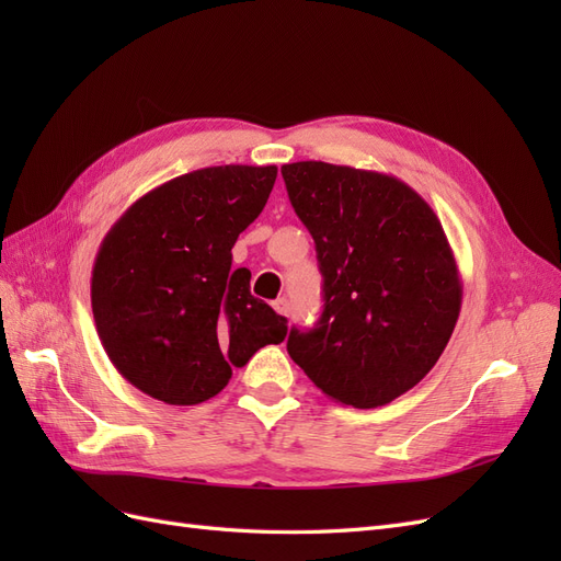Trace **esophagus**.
Listing matches in <instances>:
<instances>
[{"label": "esophagus", "mask_w": 561, "mask_h": 561, "mask_svg": "<svg viewBox=\"0 0 561 561\" xmlns=\"http://www.w3.org/2000/svg\"><path fill=\"white\" fill-rule=\"evenodd\" d=\"M274 309H276V313H280V316H290V301H287L285 297H280V299H276L274 301Z\"/></svg>", "instance_id": "34e87169"}]
</instances>
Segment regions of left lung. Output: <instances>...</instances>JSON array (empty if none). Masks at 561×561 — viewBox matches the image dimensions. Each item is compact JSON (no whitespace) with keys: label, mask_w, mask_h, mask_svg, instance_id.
<instances>
[{"label":"left lung","mask_w":561,"mask_h":561,"mask_svg":"<svg viewBox=\"0 0 561 561\" xmlns=\"http://www.w3.org/2000/svg\"><path fill=\"white\" fill-rule=\"evenodd\" d=\"M280 173L316 241L325 299L313 330H290L287 353L336 402H393L433 369L461 311L447 233L393 175L325 161Z\"/></svg>","instance_id":"1"}]
</instances>
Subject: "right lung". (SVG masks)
<instances>
[{
	"instance_id": "1",
	"label": "right lung",
	"mask_w": 561,
	"mask_h": 561,
	"mask_svg": "<svg viewBox=\"0 0 561 561\" xmlns=\"http://www.w3.org/2000/svg\"><path fill=\"white\" fill-rule=\"evenodd\" d=\"M276 165H213L140 196L100 243L98 336L126 381L165 404L215 398L285 318L250 295L231 248L266 206Z\"/></svg>"
}]
</instances>
